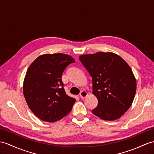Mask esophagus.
Here are the masks:
<instances>
[{
  "instance_id": "34e87169",
  "label": "esophagus",
  "mask_w": 154,
  "mask_h": 154,
  "mask_svg": "<svg viewBox=\"0 0 154 154\" xmlns=\"http://www.w3.org/2000/svg\"><path fill=\"white\" fill-rule=\"evenodd\" d=\"M88 92H86L85 91H82L80 93V97L82 99H84L88 96Z\"/></svg>"
}]
</instances>
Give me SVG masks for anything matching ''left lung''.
<instances>
[{"mask_svg": "<svg viewBox=\"0 0 154 154\" xmlns=\"http://www.w3.org/2000/svg\"><path fill=\"white\" fill-rule=\"evenodd\" d=\"M79 59L92 77L93 94L98 99L92 113L106 121L121 118L132 105L137 90L129 65L112 52L82 55Z\"/></svg>", "mask_w": 154, "mask_h": 154, "instance_id": "left-lung-1", "label": "left lung"}]
</instances>
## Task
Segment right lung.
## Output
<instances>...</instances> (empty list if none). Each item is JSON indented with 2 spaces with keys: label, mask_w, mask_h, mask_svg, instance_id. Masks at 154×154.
Returning a JSON list of instances; mask_svg holds the SVG:
<instances>
[{
  "label": "right lung",
  "mask_w": 154,
  "mask_h": 154,
  "mask_svg": "<svg viewBox=\"0 0 154 154\" xmlns=\"http://www.w3.org/2000/svg\"><path fill=\"white\" fill-rule=\"evenodd\" d=\"M75 60L69 55L46 54L29 66L23 91L27 105L41 120L55 122L69 114L76 99L66 94L61 76L66 67Z\"/></svg>",
  "instance_id": "right-lung-1"
}]
</instances>
